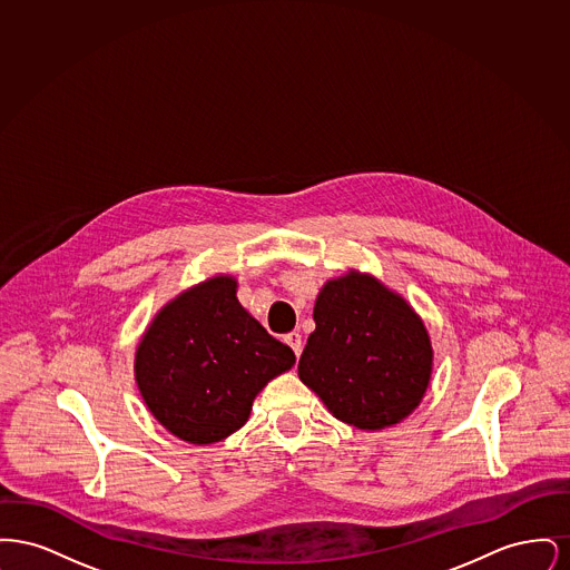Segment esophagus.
I'll use <instances>...</instances> for the list:
<instances>
[{
    "instance_id": "esophagus-1",
    "label": "esophagus",
    "mask_w": 570,
    "mask_h": 570,
    "mask_svg": "<svg viewBox=\"0 0 570 570\" xmlns=\"http://www.w3.org/2000/svg\"><path fill=\"white\" fill-rule=\"evenodd\" d=\"M284 342L293 348V353L301 356V351H303V342H301V333H297V331H293V333H288L286 337H284Z\"/></svg>"
}]
</instances>
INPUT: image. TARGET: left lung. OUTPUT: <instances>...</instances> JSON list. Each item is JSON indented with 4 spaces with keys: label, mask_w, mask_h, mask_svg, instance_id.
Here are the masks:
<instances>
[{
    "label": "left lung",
    "mask_w": 570,
    "mask_h": 570,
    "mask_svg": "<svg viewBox=\"0 0 570 570\" xmlns=\"http://www.w3.org/2000/svg\"><path fill=\"white\" fill-rule=\"evenodd\" d=\"M314 321L298 379L340 421L382 430L419 406L432 376V344L404 298L370 275L348 273L326 282Z\"/></svg>",
    "instance_id": "left-lung-1"
}]
</instances>
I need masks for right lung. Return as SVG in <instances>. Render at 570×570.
Masks as SVG:
<instances>
[{
  "mask_svg": "<svg viewBox=\"0 0 570 570\" xmlns=\"http://www.w3.org/2000/svg\"><path fill=\"white\" fill-rule=\"evenodd\" d=\"M216 277L170 301L136 351V382L170 434L212 444L237 432L256 393L295 363V353L254 321Z\"/></svg>",
  "mask_w": 570,
  "mask_h": 570,
  "instance_id": "1",
  "label": "right lung"
}]
</instances>
